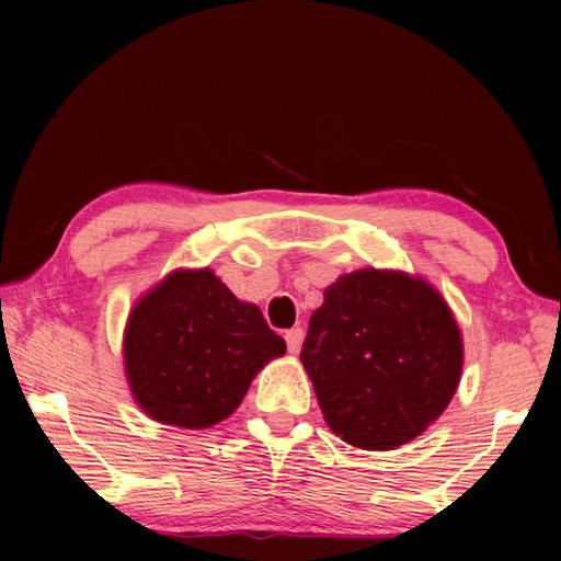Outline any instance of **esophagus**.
<instances>
[{
    "mask_svg": "<svg viewBox=\"0 0 561 561\" xmlns=\"http://www.w3.org/2000/svg\"><path fill=\"white\" fill-rule=\"evenodd\" d=\"M304 337H306V332H304L301 328H291V330H287V335H284V340H287V347H289V352H291V354H296V352L301 350Z\"/></svg>",
    "mask_w": 561,
    "mask_h": 561,
    "instance_id": "34e87169",
    "label": "esophagus"
}]
</instances>
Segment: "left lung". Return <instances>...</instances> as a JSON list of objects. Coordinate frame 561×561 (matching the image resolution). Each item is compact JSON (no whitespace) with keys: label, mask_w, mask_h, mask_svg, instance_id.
I'll use <instances>...</instances> for the list:
<instances>
[{"label":"left lung","mask_w":561,"mask_h":561,"mask_svg":"<svg viewBox=\"0 0 561 561\" xmlns=\"http://www.w3.org/2000/svg\"><path fill=\"white\" fill-rule=\"evenodd\" d=\"M301 364L332 432L356 448L392 450L422 436L456 396L462 335L424 277L364 267L323 291Z\"/></svg>","instance_id":"1"}]
</instances>
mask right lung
Returning a JSON list of instances; mask_svg holds the SVG:
<instances>
[{"label": "right lung", "instance_id": "add662e5", "mask_svg": "<svg viewBox=\"0 0 561 561\" xmlns=\"http://www.w3.org/2000/svg\"><path fill=\"white\" fill-rule=\"evenodd\" d=\"M284 352L260 308L236 299L209 267L165 274L129 311L123 335L139 410L181 428L231 416L262 366Z\"/></svg>", "mask_w": 561, "mask_h": 561}]
</instances>
